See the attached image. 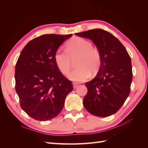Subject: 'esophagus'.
Returning a JSON list of instances; mask_svg holds the SVG:
<instances>
[{"instance_id":"esophagus-1","label":"esophagus","mask_w":148,"mask_h":148,"mask_svg":"<svg viewBox=\"0 0 148 148\" xmlns=\"http://www.w3.org/2000/svg\"><path fill=\"white\" fill-rule=\"evenodd\" d=\"M73 88H76L78 86V85H79V84H78V83H76V82H73Z\"/></svg>"}]
</instances>
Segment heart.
Returning a JSON list of instances; mask_svg holds the SVG:
<instances>
[{"label":"heart","mask_w":148,"mask_h":148,"mask_svg":"<svg viewBox=\"0 0 148 148\" xmlns=\"http://www.w3.org/2000/svg\"><path fill=\"white\" fill-rule=\"evenodd\" d=\"M77 58V67L69 75L72 81L80 82L87 80L91 72L96 73L102 64V56L99 49L92 46L89 40L82 37H75L66 44V50L59 49L54 54V61L61 73L68 75L72 65V60Z\"/></svg>","instance_id":"1"}]
</instances>
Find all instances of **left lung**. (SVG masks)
I'll return each mask as SVG.
<instances>
[{
  "label": "left lung",
  "instance_id": "1",
  "mask_svg": "<svg viewBox=\"0 0 148 148\" xmlns=\"http://www.w3.org/2000/svg\"><path fill=\"white\" fill-rule=\"evenodd\" d=\"M76 35L92 40L102 56L96 77L85 83L88 90L84 106L93 115L110 116L120 110L130 94L132 80L130 56L119 39L104 29H90Z\"/></svg>",
  "mask_w": 148,
  "mask_h": 148
}]
</instances>
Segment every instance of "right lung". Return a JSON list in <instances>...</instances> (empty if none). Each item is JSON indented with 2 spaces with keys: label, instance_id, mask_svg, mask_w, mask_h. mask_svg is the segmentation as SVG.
I'll return each mask as SVG.
<instances>
[{
  "label": "right lung",
  "instance_id": "1",
  "mask_svg": "<svg viewBox=\"0 0 148 148\" xmlns=\"http://www.w3.org/2000/svg\"><path fill=\"white\" fill-rule=\"evenodd\" d=\"M72 34H45L29 41L23 49L15 67V88L20 106L36 120L56 117L65 98L73 90L71 81L58 70L54 54Z\"/></svg>",
  "mask_w": 148,
  "mask_h": 148
}]
</instances>
